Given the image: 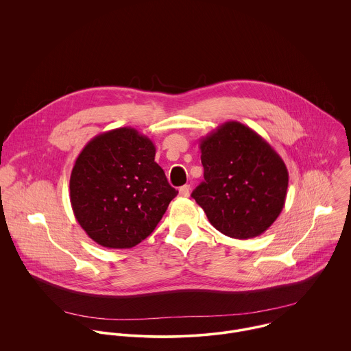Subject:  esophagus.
<instances>
[{"mask_svg": "<svg viewBox=\"0 0 351 351\" xmlns=\"http://www.w3.org/2000/svg\"><path fill=\"white\" fill-rule=\"evenodd\" d=\"M191 195V185H184L180 188V196L188 197Z\"/></svg>", "mask_w": 351, "mask_h": 351, "instance_id": "esophagus-1", "label": "esophagus"}]
</instances>
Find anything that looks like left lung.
Here are the masks:
<instances>
[{"mask_svg":"<svg viewBox=\"0 0 351 351\" xmlns=\"http://www.w3.org/2000/svg\"><path fill=\"white\" fill-rule=\"evenodd\" d=\"M200 150L204 181L192 197L209 223L234 239L263 234L285 205L289 174L281 156L239 121L202 138Z\"/></svg>","mask_w":351,"mask_h":351,"instance_id":"left-lung-1","label":"left lung"}]
</instances>
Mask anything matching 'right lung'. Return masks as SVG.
Wrapping results in <instances>:
<instances>
[{"instance_id": "right-lung-1", "label": "right lung", "mask_w": 351, "mask_h": 351, "mask_svg": "<svg viewBox=\"0 0 351 351\" xmlns=\"http://www.w3.org/2000/svg\"><path fill=\"white\" fill-rule=\"evenodd\" d=\"M154 159V143L131 127L102 132L78 155L70 202L80 226L100 246H136L178 195Z\"/></svg>"}]
</instances>
